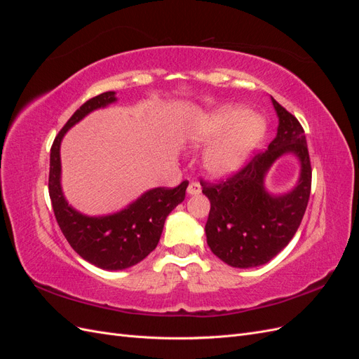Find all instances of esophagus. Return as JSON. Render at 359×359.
<instances>
[{
	"instance_id": "34e87169",
	"label": "esophagus",
	"mask_w": 359,
	"mask_h": 359,
	"mask_svg": "<svg viewBox=\"0 0 359 359\" xmlns=\"http://www.w3.org/2000/svg\"><path fill=\"white\" fill-rule=\"evenodd\" d=\"M201 191H202L201 184H198V182H190L189 184V187H187L189 196H196V194H199Z\"/></svg>"
}]
</instances>
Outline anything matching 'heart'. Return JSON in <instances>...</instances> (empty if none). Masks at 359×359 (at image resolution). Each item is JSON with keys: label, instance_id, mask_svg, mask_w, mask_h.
<instances>
[{"label": "heart", "instance_id": "1", "mask_svg": "<svg viewBox=\"0 0 359 359\" xmlns=\"http://www.w3.org/2000/svg\"><path fill=\"white\" fill-rule=\"evenodd\" d=\"M266 130L265 119L243 106H223L194 118L187 127V140L205 149L202 163L208 175L223 180L240 170Z\"/></svg>", "mask_w": 359, "mask_h": 359}]
</instances>
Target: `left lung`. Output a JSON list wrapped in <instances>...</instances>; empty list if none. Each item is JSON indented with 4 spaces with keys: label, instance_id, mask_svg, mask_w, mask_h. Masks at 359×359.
Listing matches in <instances>:
<instances>
[{
    "label": "left lung",
    "instance_id": "8db88e82",
    "mask_svg": "<svg viewBox=\"0 0 359 359\" xmlns=\"http://www.w3.org/2000/svg\"><path fill=\"white\" fill-rule=\"evenodd\" d=\"M271 103L278 127L266 151L256 154L224 182L202 184V191L211 202L205 224L206 243L217 257L233 268L260 266L277 256L297 233L310 198L311 166L306 135L298 119L273 97ZM283 155L299 160L300 177L289 192L273 194L266 189V175Z\"/></svg>",
    "mask_w": 359,
    "mask_h": 359
}]
</instances>
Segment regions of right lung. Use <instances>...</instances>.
Segmentation results:
<instances>
[{"instance_id": "1", "label": "right lung", "mask_w": 359, "mask_h": 359, "mask_svg": "<svg viewBox=\"0 0 359 359\" xmlns=\"http://www.w3.org/2000/svg\"><path fill=\"white\" fill-rule=\"evenodd\" d=\"M116 102L115 91L85 102L53 140L49 169V196L60 229L83 260L106 271L133 266L153 252L160 241L166 217L186 198L189 186L187 181H182L175 189H149L123 210L103 215H86L67 202L61 186L62 139L86 115Z\"/></svg>"}]
</instances>
